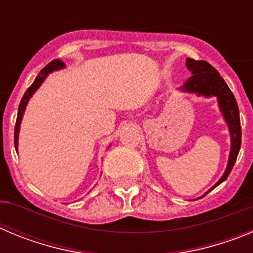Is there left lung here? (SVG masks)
Listing matches in <instances>:
<instances>
[{
	"label": "left lung",
	"mask_w": 253,
	"mask_h": 253,
	"mask_svg": "<svg viewBox=\"0 0 253 253\" xmlns=\"http://www.w3.org/2000/svg\"><path fill=\"white\" fill-rule=\"evenodd\" d=\"M186 67L193 76L182 86L178 87V90L203 97H216L219 110L222 113L225 124L228 125V130L231 135V152H229L227 169L218 182L203 195L205 196L209 191L227 180L236 163L237 156L241 149V138H242L240 110L233 93L213 66H210L205 60H194L191 58H186ZM203 196L199 199H202Z\"/></svg>",
	"instance_id": "1"
}]
</instances>
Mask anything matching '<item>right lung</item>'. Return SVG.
<instances>
[{"instance_id": "1", "label": "right lung", "mask_w": 253, "mask_h": 253, "mask_svg": "<svg viewBox=\"0 0 253 253\" xmlns=\"http://www.w3.org/2000/svg\"><path fill=\"white\" fill-rule=\"evenodd\" d=\"M63 68H66V64H64L63 62H62V60H59V59L51 60L50 63L46 64V66L44 67V68L42 69V71H40L39 76H37V78H35V81L33 82V84H31V86L29 87L28 90H26L25 95L22 96L21 102H20V105H19V111H17L16 125H15V148H16V151H17V147H19L20 125H21L22 116H24V114H25V109H26V106H28V102L30 101L31 96H33L35 92H37L38 88H39V87L42 86V84H43V82L45 81V78L48 77L49 73L54 72V71H59V69H63Z\"/></svg>"}]
</instances>
